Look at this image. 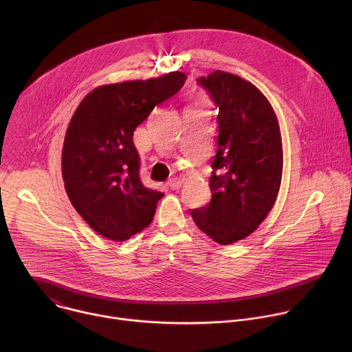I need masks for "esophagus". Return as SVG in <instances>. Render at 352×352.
<instances>
[{"mask_svg": "<svg viewBox=\"0 0 352 352\" xmlns=\"http://www.w3.org/2000/svg\"><path fill=\"white\" fill-rule=\"evenodd\" d=\"M167 185H168L171 189H178V188L181 186V181H179L178 178H171V179H168Z\"/></svg>", "mask_w": 352, "mask_h": 352, "instance_id": "1", "label": "esophagus"}]
</instances>
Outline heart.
Here are the masks:
<instances>
[{
	"mask_svg": "<svg viewBox=\"0 0 352 352\" xmlns=\"http://www.w3.org/2000/svg\"><path fill=\"white\" fill-rule=\"evenodd\" d=\"M195 104H204V102H200V100H197V102Z\"/></svg>",
	"mask_w": 352,
	"mask_h": 352,
	"instance_id": "obj_1",
	"label": "heart"
}]
</instances>
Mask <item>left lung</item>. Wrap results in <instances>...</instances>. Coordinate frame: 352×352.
Instances as JSON below:
<instances>
[{
    "mask_svg": "<svg viewBox=\"0 0 352 352\" xmlns=\"http://www.w3.org/2000/svg\"><path fill=\"white\" fill-rule=\"evenodd\" d=\"M219 107L217 153L210 204L190 210L195 224L221 245L252 234L272 210L281 184L283 146L277 117L248 80L214 71L197 78Z\"/></svg>",
    "mask_w": 352,
    "mask_h": 352,
    "instance_id": "1",
    "label": "left lung"
}]
</instances>
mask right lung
<instances>
[{"instance_id": "right-lung-1", "label": "right lung", "mask_w": 352, "mask_h": 352, "mask_svg": "<svg viewBox=\"0 0 352 352\" xmlns=\"http://www.w3.org/2000/svg\"><path fill=\"white\" fill-rule=\"evenodd\" d=\"M185 74L100 86L78 106L63 148V178L75 210L100 235L126 241L152 223L163 192L146 188L133 131L174 96Z\"/></svg>"}]
</instances>
